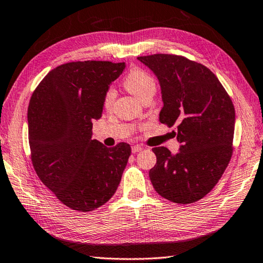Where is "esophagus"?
<instances>
[{
	"instance_id": "esophagus-1",
	"label": "esophagus",
	"mask_w": 263,
	"mask_h": 263,
	"mask_svg": "<svg viewBox=\"0 0 263 263\" xmlns=\"http://www.w3.org/2000/svg\"><path fill=\"white\" fill-rule=\"evenodd\" d=\"M140 151H142L141 146H139V145L132 146V153H138V152H140Z\"/></svg>"
}]
</instances>
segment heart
<instances>
[{"mask_svg":"<svg viewBox=\"0 0 263 263\" xmlns=\"http://www.w3.org/2000/svg\"><path fill=\"white\" fill-rule=\"evenodd\" d=\"M124 86L131 94L135 95L138 100H142L144 97L151 94H155L157 91V83L151 75L140 68L132 69L126 75L124 80ZM116 92L112 88L108 89L104 95V106L109 109L114 103Z\"/></svg>","mask_w":263,"mask_h":263,"instance_id":"b5f03b06","label":"heart"}]
</instances>
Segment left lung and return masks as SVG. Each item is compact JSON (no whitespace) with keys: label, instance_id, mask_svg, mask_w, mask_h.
Returning a JSON list of instances; mask_svg holds the SVG:
<instances>
[{"label":"left lung","instance_id":"obj_1","mask_svg":"<svg viewBox=\"0 0 263 263\" xmlns=\"http://www.w3.org/2000/svg\"><path fill=\"white\" fill-rule=\"evenodd\" d=\"M157 77L163 106L159 121L180 142L179 153L154 147L149 171L155 191L168 201L189 204L217 184L232 157L235 112L228 92L205 66L173 54L138 58Z\"/></svg>","mask_w":263,"mask_h":263}]
</instances>
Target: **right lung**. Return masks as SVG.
Returning <instances> with one entry per match:
<instances>
[{
    "instance_id": "add662e5",
    "label": "right lung",
    "mask_w": 263,
    "mask_h": 263,
    "mask_svg": "<svg viewBox=\"0 0 263 263\" xmlns=\"http://www.w3.org/2000/svg\"><path fill=\"white\" fill-rule=\"evenodd\" d=\"M125 62L78 61L58 66L35 88L28 109L31 159L39 179L66 206L88 212L112 197L131 147L91 139L104 95Z\"/></svg>"
}]
</instances>
